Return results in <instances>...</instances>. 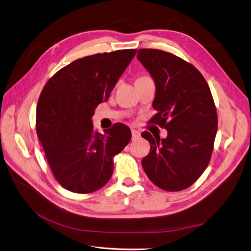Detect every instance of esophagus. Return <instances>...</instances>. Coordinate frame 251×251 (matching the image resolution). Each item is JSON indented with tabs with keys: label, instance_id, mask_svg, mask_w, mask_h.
<instances>
[{
	"label": "esophagus",
	"instance_id": "1",
	"mask_svg": "<svg viewBox=\"0 0 251 251\" xmlns=\"http://www.w3.org/2000/svg\"><path fill=\"white\" fill-rule=\"evenodd\" d=\"M131 133H132V139H136L140 136V132L136 129H131Z\"/></svg>",
	"mask_w": 251,
	"mask_h": 251
}]
</instances>
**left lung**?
Masks as SVG:
<instances>
[{
    "instance_id": "obj_1",
    "label": "left lung",
    "mask_w": 251,
    "mask_h": 251,
    "mask_svg": "<svg viewBox=\"0 0 251 251\" xmlns=\"http://www.w3.org/2000/svg\"><path fill=\"white\" fill-rule=\"evenodd\" d=\"M138 60L156 84L150 122L168 131L166 138L141 136L151 150L143 159L148 177L162 190L188 189L208 166L217 131V113L208 84L193 64L159 49H139Z\"/></svg>"
}]
</instances>
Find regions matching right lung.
<instances>
[{
	"label": "right lung",
	"instance_id": "obj_1",
	"mask_svg": "<svg viewBox=\"0 0 251 251\" xmlns=\"http://www.w3.org/2000/svg\"><path fill=\"white\" fill-rule=\"evenodd\" d=\"M136 49L97 53L77 59L54 74L37 105L36 129L48 164L61 187L78 194L102 188L114 171V157L131 139L116 123L104 134L91 118L106 100Z\"/></svg>",
	"mask_w": 251,
	"mask_h": 251
}]
</instances>
